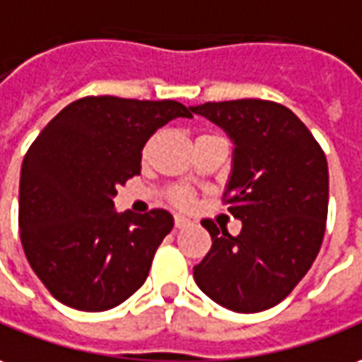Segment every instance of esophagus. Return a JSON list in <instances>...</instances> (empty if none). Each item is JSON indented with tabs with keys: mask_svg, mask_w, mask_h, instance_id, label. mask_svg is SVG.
I'll list each match as a JSON object with an SVG mask.
<instances>
[{
	"mask_svg": "<svg viewBox=\"0 0 362 362\" xmlns=\"http://www.w3.org/2000/svg\"><path fill=\"white\" fill-rule=\"evenodd\" d=\"M185 226H189V221H187L185 216H175V228L179 230V228H185Z\"/></svg>",
	"mask_w": 362,
	"mask_h": 362,
	"instance_id": "obj_1",
	"label": "esophagus"
}]
</instances>
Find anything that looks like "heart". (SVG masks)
Segmentation results:
<instances>
[{
    "mask_svg": "<svg viewBox=\"0 0 362 362\" xmlns=\"http://www.w3.org/2000/svg\"><path fill=\"white\" fill-rule=\"evenodd\" d=\"M148 151H149V146H146V153H148ZM169 199H171L177 206H183V209L193 205V197H191V193H189L187 189H183V187H177V189H173V191L169 193Z\"/></svg>",
    "mask_w": 362,
    "mask_h": 362,
    "instance_id": "heart-1",
    "label": "heart"
}]
</instances>
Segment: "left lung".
<instances>
[{"instance_id":"left-lung-1","label":"left lung","mask_w":362,"mask_h":362,"mask_svg":"<svg viewBox=\"0 0 362 362\" xmlns=\"http://www.w3.org/2000/svg\"><path fill=\"white\" fill-rule=\"evenodd\" d=\"M234 141L223 201L243 221L238 236L203 221L213 246L193 268L197 286L238 313L286 300L317 256L327 221L325 153L290 108L278 102H206L193 106Z\"/></svg>"}]
</instances>
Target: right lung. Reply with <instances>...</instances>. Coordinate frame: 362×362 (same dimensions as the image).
I'll return each mask as SVG.
<instances>
[{"instance_id": "right-lung-1", "label": "right lung", "mask_w": 362, "mask_h": 362, "mask_svg": "<svg viewBox=\"0 0 362 362\" xmlns=\"http://www.w3.org/2000/svg\"><path fill=\"white\" fill-rule=\"evenodd\" d=\"M173 118H193V110L175 100L86 96L31 144L19 181V234L33 272L64 305L106 311L144 286L173 216L163 209L116 213L112 199L139 173L146 141Z\"/></svg>"}]
</instances>
